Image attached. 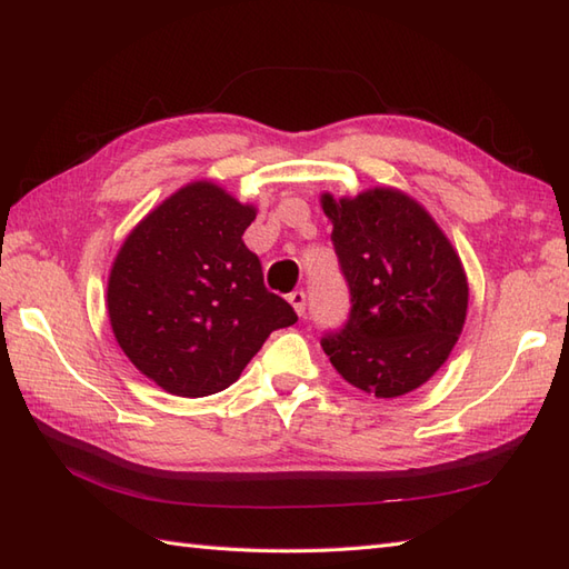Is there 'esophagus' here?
Segmentation results:
<instances>
[{"label":"esophagus","mask_w":569,"mask_h":569,"mask_svg":"<svg viewBox=\"0 0 569 569\" xmlns=\"http://www.w3.org/2000/svg\"><path fill=\"white\" fill-rule=\"evenodd\" d=\"M289 305L295 307L299 317H305V311H307V292H305V289H297V292L289 295Z\"/></svg>","instance_id":"1"}]
</instances>
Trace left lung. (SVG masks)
I'll return each instance as SVG.
<instances>
[{
  "label": "left lung",
  "mask_w": 569,
  "mask_h": 569,
  "mask_svg": "<svg viewBox=\"0 0 569 569\" xmlns=\"http://www.w3.org/2000/svg\"><path fill=\"white\" fill-rule=\"evenodd\" d=\"M350 311L321 338L333 368L380 399L421 387L450 356L467 313L458 252L421 204L397 189L321 199Z\"/></svg>",
  "instance_id": "left-lung-1"
}]
</instances>
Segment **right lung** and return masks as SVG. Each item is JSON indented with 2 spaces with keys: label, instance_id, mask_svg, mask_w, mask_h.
Returning <instances> with one entry per match:
<instances>
[{
  "label": "right lung",
  "instance_id": "1",
  "mask_svg": "<svg viewBox=\"0 0 569 569\" xmlns=\"http://www.w3.org/2000/svg\"><path fill=\"white\" fill-rule=\"evenodd\" d=\"M256 209L194 182L150 211L109 274L113 336L138 370L180 397L217 395L238 380L295 309L262 282L243 243Z\"/></svg>",
  "mask_w": 569,
  "mask_h": 569
}]
</instances>
